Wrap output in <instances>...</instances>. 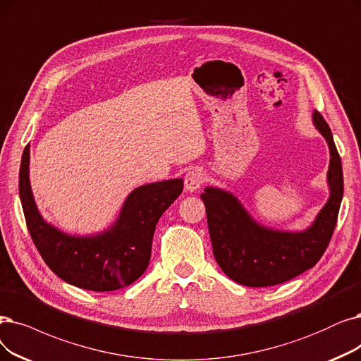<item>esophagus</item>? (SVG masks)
<instances>
[{"label": "esophagus", "mask_w": 361, "mask_h": 361, "mask_svg": "<svg viewBox=\"0 0 361 361\" xmlns=\"http://www.w3.org/2000/svg\"><path fill=\"white\" fill-rule=\"evenodd\" d=\"M204 182V173L200 170H192L186 173L185 176V191L186 192H195L200 190V186Z\"/></svg>", "instance_id": "1"}]
</instances>
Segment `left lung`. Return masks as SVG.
Here are the masks:
<instances>
[{
    "label": "left lung",
    "instance_id": "8db88e82",
    "mask_svg": "<svg viewBox=\"0 0 361 361\" xmlns=\"http://www.w3.org/2000/svg\"><path fill=\"white\" fill-rule=\"evenodd\" d=\"M312 123L329 145L330 194L307 229L283 231L259 224L233 192L214 186L201 194L214 259L231 280L249 287L276 286L312 268L326 252L338 221L343 175L330 127L317 111Z\"/></svg>",
    "mask_w": 361,
    "mask_h": 361
}]
</instances>
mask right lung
I'll return each instance as SVG.
<instances>
[{
    "label": "right lung",
    "mask_w": 361,
    "mask_h": 361,
    "mask_svg": "<svg viewBox=\"0 0 361 361\" xmlns=\"http://www.w3.org/2000/svg\"><path fill=\"white\" fill-rule=\"evenodd\" d=\"M182 190L179 178L137 186L108 229L72 235L46 222L38 212L30 182V145L23 149L19 170L25 221L41 257L63 281L93 292L123 289L145 272L155 225Z\"/></svg>",
    "instance_id": "add662e5"
}]
</instances>
